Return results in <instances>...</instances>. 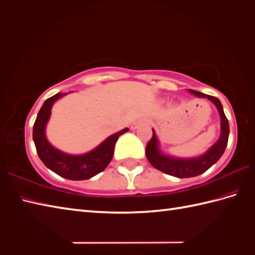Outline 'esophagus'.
<instances>
[{"label":"esophagus","instance_id":"obj_1","mask_svg":"<svg viewBox=\"0 0 255 255\" xmlns=\"http://www.w3.org/2000/svg\"><path fill=\"white\" fill-rule=\"evenodd\" d=\"M147 121L146 120H138V121H135L133 124H132V129H136L138 127L143 126V124H146Z\"/></svg>","mask_w":255,"mask_h":255}]
</instances>
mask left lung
<instances>
[{
	"label": "left lung",
	"instance_id": "8db88e82",
	"mask_svg": "<svg viewBox=\"0 0 255 255\" xmlns=\"http://www.w3.org/2000/svg\"><path fill=\"white\" fill-rule=\"evenodd\" d=\"M189 93L199 98L208 99L216 107L220 117V136L211 148L199 157L177 158L161 151L159 148V139L157 137L155 129H152V137L146 146L145 152L147 159L151 163V166L158 170L177 178L196 177V175H200L208 170L223 156L226 147H227L229 137V123L225 116L220 100L216 97H213V96L196 92V90L189 89Z\"/></svg>",
	"mask_w": 255,
	"mask_h": 255
}]
</instances>
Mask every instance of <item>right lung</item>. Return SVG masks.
I'll return each instance as SVG.
<instances>
[{
	"label": "right lung",
	"instance_id": "obj_1",
	"mask_svg": "<svg viewBox=\"0 0 255 255\" xmlns=\"http://www.w3.org/2000/svg\"><path fill=\"white\" fill-rule=\"evenodd\" d=\"M66 94L58 93L48 98L39 110L37 119L33 124L32 138L35 143L38 156L44 166L60 177L69 180H86L104 171L113 157L115 146L120 135L128 131L123 128L107 137L96 148L81 155H71L62 151L51 144L46 135V128L51 116V109L56 100Z\"/></svg>",
	"mask_w": 255,
	"mask_h": 255
}]
</instances>
